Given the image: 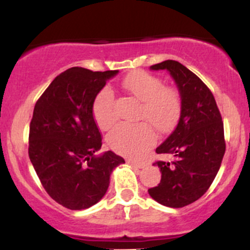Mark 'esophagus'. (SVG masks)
Returning <instances> with one entry per match:
<instances>
[{
	"instance_id": "34e87169",
	"label": "esophagus",
	"mask_w": 250,
	"mask_h": 250,
	"mask_svg": "<svg viewBox=\"0 0 250 250\" xmlns=\"http://www.w3.org/2000/svg\"><path fill=\"white\" fill-rule=\"evenodd\" d=\"M128 163L129 165H131L133 166V167H135V168H139V169H142V168H145L146 166V163L145 162H136V161H128Z\"/></svg>"
}]
</instances>
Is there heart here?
<instances>
[{
    "instance_id": "heart-1",
    "label": "heart",
    "mask_w": 250,
    "mask_h": 250,
    "mask_svg": "<svg viewBox=\"0 0 250 250\" xmlns=\"http://www.w3.org/2000/svg\"><path fill=\"white\" fill-rule=\"evenodd\" d=\"M122 87L142 102L140 119L149 122L160 131L169 130L177 121L181 108L179 93L171 87H163L159 77L146 71H136L123 80ZM93 114L97 125L103 130L115 125V95L109 87L97 93L93 103ZM148 124L122 123L108 135V146L123 156L131 159L143 156L156 142V134Z\"/></svg>"
}]
</instances>
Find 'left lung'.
Here are the masks:
<instances>
[{
    "mask_svg": "<svg viewBox=\"0 0 250 250\" xmlns=\"http://www.w3.org/2000/svg\"><path fill=\"white\" fill-rule=\"evenodd\" d=\"M150 69H167L176 82L181 114L173 133L156 148L173 161L154 163L162 176L148 193L163 206L182 208L199 200L219 171L226 151L222 117L210 89L180 62L167 60Z\"/></svg>",
    "mask_w": 250,
    "mask_h": 250,
    "instance_id": "left-lung-1",
    "label": "left lung"
}]
</instances>
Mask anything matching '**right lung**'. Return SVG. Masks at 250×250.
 Here are the masks:
<instances>
[{"instance_id":"1","label":"right lung","mask_w":250,"mask_h":250,"mask_svg":"<svg viewBox=\"0 0 250 250\" xmlns=\"http://www.w3.org/2000/svg\"><path fill=\"white\" fill-rule=\"evenodd\" d=\"M119 70L74 67L54 79L37 100L29 128V159L49 196L71 210L104 196L111 171L125 163L111 150L96 156L102 137L94 100Z\"/></svg>"}]
</instances>
